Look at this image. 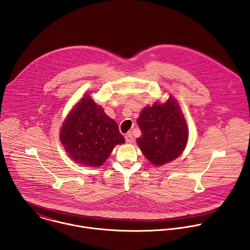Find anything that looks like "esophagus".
Here are the masks:
<instances>
[{
	"label": "esophagus",
	"mask_w": 250,
	"mask_h": 250,
	"mask_svg": "<svg viewBox=\"0 0 250 250\" xmlns=\"http://www.w3.org/2000/svg\"><path fill=\"white\" fill-rule=\"evenodd\" d=\"M125 142H126V143H132V142H133V136H132L131 132L126 133L125 136Z\"/></svg>",
	"instance_id": "34e87169"
}]
</instances>
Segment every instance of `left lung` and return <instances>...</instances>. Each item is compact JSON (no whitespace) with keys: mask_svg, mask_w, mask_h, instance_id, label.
<instances>
[{"mask_svg":"<svg viewBox=\"0 0 250 250\" xmlns=\"http://www.w3.org/2000/svg\"><path fill=\"white\" fill-rule=\"evenodd\" d=\"M141 136L137 144L152 164L163 166L181 155L188 140V127L176 100L155 103L142 110L138 120Z\"/></svg>","mask_w":250,"mask_h":250,"instance_id":"8db88e82","label":"left lung"}]
</instances>
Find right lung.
<instances>
[{"label":"right lung","mask_w":250,"mask_h":250,"mask_svg":"<svg viewBox=\"0 0 250 250\" xmlns=\"http://www.w3.org/2000/svg\"><path fill=\"white\" fill-rule=\"evenodd\" d=\"M60 140L74 161L91 167L104 164L114 146L125 142L118 124L89 95H84L66 118Z\"/></svg>","instance_id":"obj_1"}]
</instances>
